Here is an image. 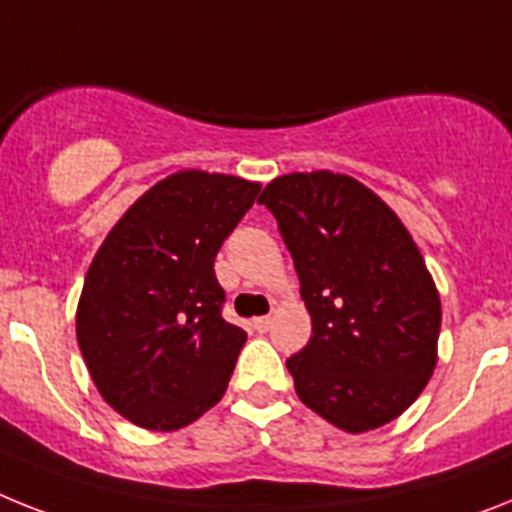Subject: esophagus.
Wrapping results in <instances>:
<instances>
[{
    "mask_svg": "<svg viewBox=\"0 0 512 512\" xmlns=\"http://www.w3.org/2000/svg\"><path fill=\"white\" fill-rule=\"evenodd\" d=\"M253 329L261 332V335L269 332V329H272V316H259V319H253Z\"/></svg>",
    "mask_w": 512,
    "mask_h": 512,
    "instance_id": "obj_1",
    "label": "esophagus"
}]
</instances>
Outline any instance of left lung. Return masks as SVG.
<instances>
[{
  "instance_id": "1",
  "label": "left lung",
  "mask_w": 512,
  "mask_h": 512,
  "mask_svg": "<svg viewBox=\"0 0 512 512\" xmlns=\"http://www.w3.org/2000/svg\"><path fill=\"white\" fill-rule=\"evenodd\" d=\"M301 280L311 340L287 358L295 392L350 434L390 424L434 366L442 306L398 214L329 170L274 177L259 196Z\"/></svg>"
}]
</instances>
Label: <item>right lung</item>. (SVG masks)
I'll return each mask as SVG.
<instances>
[{
    "label": "right lung",
    "mask_w": 512,
    "mask_h": 512,
    "mask_svg": "<svg viewBox=\"0 0 512 512\" xmlns=\"http://www.w3.org/2000/svg\"><path fill=\"white\" fill-rule=\"evenodd\" d=\"M259 190L175 172L122 214L88 266L80 353L101 398L135 426L175 432L225 395L246 332L222 319L214 259Z\"/></svg>",
    "instance_id": "right-lung-1"
}]
</instances>
